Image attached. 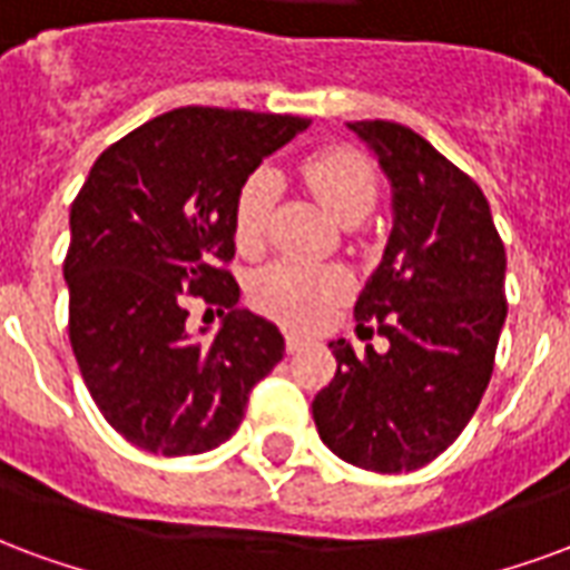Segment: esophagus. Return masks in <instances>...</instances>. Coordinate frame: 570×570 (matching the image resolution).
I'll return each mask as SVG.
<instances>
[{"label":"esophagus","mask_w":570,"mask_h":570,"mask_svg":"<svg viewBox=\"0 0 570 570\" xmlns=\"http://www.w3.org/2000/svg\"><path fill=\"white\" fill-rule=\"evenodd\" d=\"M303 346H306V336H301V334H285V348H288L291 355H294V352H301Z\"/></svg>","instance_id":"esophagus-1"}]
</instances>
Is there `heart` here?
<instances>
[{"label":"heart","instance_id":"b5f03b06","mask_svg":"<svg viewBox=\"0 0 570 570\" xmlns=\"http://www.w3.org/2000/svg\"><path fill=\"white\" fill-rule=\"evenodd\" d=\"M301 176L315 199L336 222L364 218L376 203V169L364 154L352 148H325L301 164ZM279 199V176L255 169L236 194L234 236L243 252H257L267 239L269 218ZM352 279L334 264L276 261L252 282V303L269 318L291 327H315L325 322L336 303L346 301Z\"/></svg>","mask_w":570,"mask_h":570}]
</instances>
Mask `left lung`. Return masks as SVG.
Masks as SVG:
<instances>
[{
	"label": "left lung",
	"instance_id": "obj_1",
	"mask_svg": "<svg viewBox=\"0 0 570 570\" xmlns=\"http://www.w3.org/2000/svg\"><path fill=\"white\" fill-rule=\"evenodd\" d=\"M392 181V234L355 303L389 348L331 343L336 373L315 394L318 438L376 473L416 471L480 406L507 318L504 243L483 190L431 142L392 120H355ZM371 331V327H367ZM373 334V331H371Z\"/></svg>",
	"mask_w": 570,
	"mask_h": 570
}]
</instances>
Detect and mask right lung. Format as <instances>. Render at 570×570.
<instances>
[{
	"mask_svg": "<svg viewBox=\"0 0 570 570\" xmlns=\"http://www.w3.org/2000/svg\"><path fill=\"white\" fill-rule=\"evenodd\" d=\"M306 127L291 115L188 106L127 132L90 166L69 215V343L99 413L136 446H222L282 361L279 327L236 306L224 264L236 252L243 181ZM185 293L228 309L212 341L187 334Z\"/></svg>",
	"mask_w": 570,
	"mask_h": 570,
	"instance_id": "obj_1",
	"label": "right lung"
}]
</instances>
